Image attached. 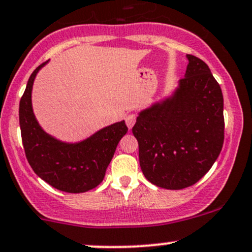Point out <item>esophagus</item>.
<instances>
[{"instance_id":"34e87169","label":"esophagus","mask_w":252,"mask_h":252,"mask_svg":"<svg viewBox=\"0 0 252 252\" xmlns=\"http://www.w3.org/2000/svg\"><path fill=\"white\" fill-rule=\"evenodd\" d=\"M135 122H136V117H135L134 115H128L126 117V126H128L129 129L133 128Z\"/></svg>"}]
</instances>
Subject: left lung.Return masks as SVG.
I'll list each match as a JSON object with an SVG mask.
<instances>
[{"instance_id":"8db88e82","label":"left lung","mask_w":252,"mask_h":252,"mask_svg":"<svg viewBox=\"0 0 252 252\" xmlns=\"http://www.w3.org/2000/svg\"><path fill=\"white\" fill-rule=\"evenodd\" d=\"M185 77L173 95L142 110L133 126L145 177L156 186L182 189L210 170L224 139L223 95L210 68L187 54Z\"/></svg>"}]
</instances>
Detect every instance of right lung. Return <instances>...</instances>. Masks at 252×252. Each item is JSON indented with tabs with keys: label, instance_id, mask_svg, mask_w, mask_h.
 Returning <instances> with one entry per match:
<instances>
[{
	"label": "right lung",
	"instance_id": "add662e5",
	"mask_svg": "<svg viewBox=\"0 0 252 252\" xmlns=\"http://www.w3.org/2000/svg\"><path fill=\"white\" fill-rule=\"evenodd\" d=\"M41 63L29 78L20 99L19 123L26 158L32 170L54 189L83 193L102 182L119 140L126 134V122L100 129L88 139L67 144L47 134L33 115L31 93Z\"/></svg>",
	"mask_w": 252,
	"mask_h": 252
}]
</instances>
